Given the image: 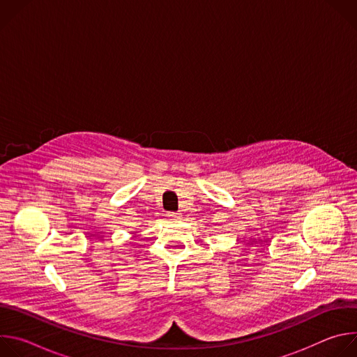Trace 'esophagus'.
I'll use <instances>...</instances> for the list:
<instances>
[{"label":"esophagus","mask_w":357,"mask_h":357,"mask_svg":"<svg viewBox=\"0 0 357 357\" xmlns=\"http://www.w3.org/2000/svg\"><path fill=\"white\" fill-rule=\"evenodd\" d=\"M167 216H168L169 219H178V218H179V215H178L176 212H168Z\"/></svg>","instance_id":"obj_1"}]
</instances>
